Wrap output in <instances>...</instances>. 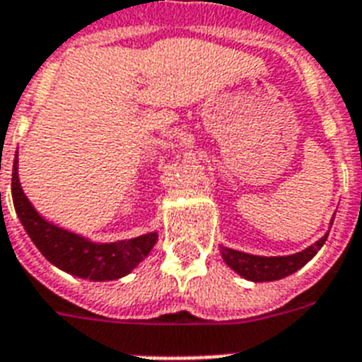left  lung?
Segmentation results:
<instances>
[{"label": "left lung", "mask_w": 362, "mask_h": 362, "mask_svg": "<svg viewBox=\"0 0 362 362\" xmlns=\"http://www.w3.org/2000/svg\"><path fill=\"white\" fill-rule=\"evenodd\" d=\"M325 240H327V234L305 251L288 255V257H255V255L227 247L221 249V257L234 272L240 273L247 281H255V283L277 281V279H283L286 275H292L293 272H298L299 267H303L322 249Z\"/></svg>", "instance_id": "8db88e82"}]
</instances>
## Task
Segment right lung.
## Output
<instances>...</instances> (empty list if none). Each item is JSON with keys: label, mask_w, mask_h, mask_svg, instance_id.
<instances>
[{"label": "right lung", "mask_w": 362, "mask_h": 362, "mask_svg": "<svg viewBox=\"0 0 362 362\" xmlns=\"http://www.w3.org/2000/svg\"><path fill=\"white\" fill-rule=\"evenodd\" d=\"M18 160L13 165V202L23 228L33 243L48 258L64 272L89 281H113L130 273L154 247L158 234L151 232L145 236L115 243H90L72 232L54 227L38 216L28 197L23 195L18 182Z\"/></svg>", "instance_id": "add662e5"}]
</instances>
